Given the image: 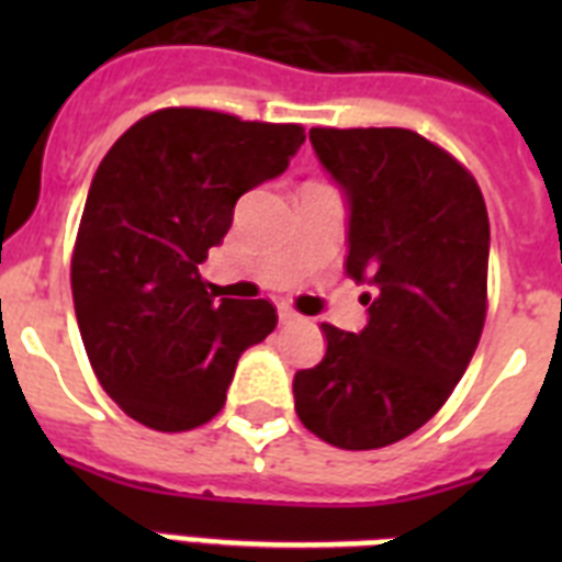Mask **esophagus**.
<instances>
[{"mask_svg":"<svg viewBox=\"0 0 562 562\" xmlns=\"http://www.w3.org/2000/svg\"><path fill=\"white\" fill-rule=\"evenodd\" d=\"M300 315L291 306H280V324H297Z\"/></svg>","mask_w":562,"mask_h":562,"instance_id":"34e87169","label":"esophagus"}]
</instances>
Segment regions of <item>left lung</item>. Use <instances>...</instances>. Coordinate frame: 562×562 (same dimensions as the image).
<instances>
[{
	"mask_svg": "<svg viewBox=\"0 0 562 562\" xmlns=\"http://www.w3.org/2000/svg\"><path fill=\"white\" fill-rule=\"evenodd\" d=\"M347 194V273L368 326L321 324L326 356L294 375L300 423L338 449H382L435 417L461 382L487 315L490 221L452 154L405 127H312Z\"/></svg>",
	"mask_w": 562,
	"mask_h": 562,
	"instance_id": "1",
	"label": "left lung"
}]
</instances>
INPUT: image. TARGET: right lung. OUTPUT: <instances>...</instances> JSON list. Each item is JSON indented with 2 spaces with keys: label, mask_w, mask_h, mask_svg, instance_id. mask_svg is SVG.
<instances>
[{
  "label": "right lung",
  "mask_w": 562,
  "mask_h": 562,
  "mask_svg": "<svg viewBox=\"0 0 562 562\" xmlns=\"http://www.w3.org/2000/svg\"><path fill=\"white\" fill-rule=\"evenodd\" d=\"M306 134L201 108L139 119L104 154L72 254L83 350L108 396L154 431L210 423L238 356L277 326L268 300L210 294L198 265L236 201L280 178Z\"/></svg>",
  "instance_id": "add662e5"
}]
</instances>
